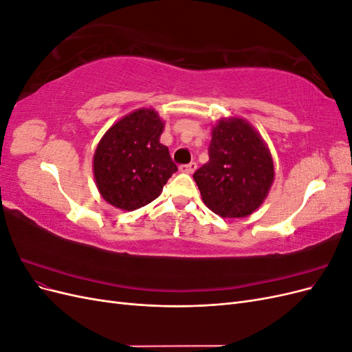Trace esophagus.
Returning a JSON list of instances; mask_svg holds the SVG:
<instances>
[{"mask_svg":"<svg viewBox=\"0 0 352 352\" xmlns=\"http://www.w3.org/2000/svg\"><path fill=\"white\" fill-rule=\"evenodd\" d=\"M197 170V163L195 162H192V163H189V164H182L180 166V172H184V173H188V175H190V173H194Z\"/></svg>","mask_w":352,"mask_h":352,"instance_id":"esophagus-1","label":"esophagus"}]
</instances>
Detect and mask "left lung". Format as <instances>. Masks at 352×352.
<instances>
[{"label":"left lung","instance_id":"obj_1","mask_svg":"<svg viewBox=\"0 0 352 352\" xmlns=\"http://www.w3.org/2000/svg\"><path fill=\"white\" fill-rule=\"evenodd\" d=\"M208 163L194 173L204 204L221 217H245L257 210L274 179L272 155L243 119L220 120L212 129Z\"/></svg>","mask_w":352,"mask_h":352}]
</instances>
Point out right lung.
Segmentation results:
<instances>
[{
	"label": "right lung",
	"mask_w": 352,
	"mask_h": 352,
	"mask_svg": "<svg viewBox=\"0 0 352 352\" xmlns=\"http://www.w3.org/2000/svg\"><path fill=\"white\" fill-rule=\"evenodd\" d=\"M164 123L154 110H138L113 124L94 155V175L109 204L132 211L150 204L177 172L160 144Z\"/></svg>",
	"instance_id": "1"
}]
</instances>
